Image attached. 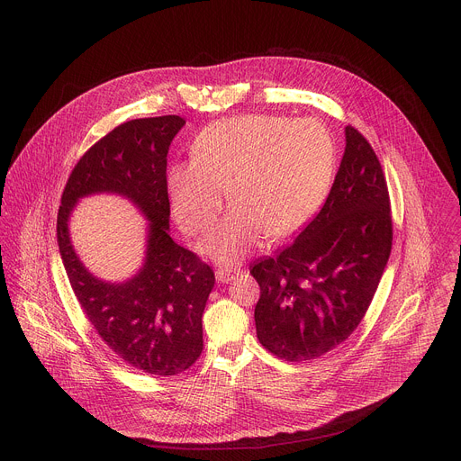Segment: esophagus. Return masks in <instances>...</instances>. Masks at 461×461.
<instances>
[{"label":"esophagus","instance_id":"obj_1","mask_svg":"<svg viewBox=\"0 0 461 461\" xmlns=\"http://www.w3.org/2000/svg\"><path fill=\"white\" fill-rule=\"evenodd\" d=\"M239 274H240V270H235V268H219V270L215 272V277H217V281H219L221 285H228V283H231Z\"/></svg>","mask_w":461,"mask_h":461}]
</instances>
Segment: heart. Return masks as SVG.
I'll return each instance as SVG.
<instances>
[{"label":"heart","instance_id":"1","mask_svg":"<svg viewBox=\"0 0 461 461\" xmlns=\"http://www.w3.org/2000/svg\"><path fill=\"white\" fill-rule=\"evenodd\" d=\"M191 162L171 167L173 215L187 235L206 233L224 206L233 210L199 244L224 267L239 265L265 240L297 231L324 203L336 171V146L312 118L244 114L196 135Z\"/></svg>","mask_w":461,"mask_h":461}]
</instances>
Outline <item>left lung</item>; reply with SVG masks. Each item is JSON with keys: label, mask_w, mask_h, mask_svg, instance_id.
Returning a JSON list of instances; mask_svg holds the SVG:
<instances>
[{"label": "left lung", "mask_w": 461, "mask_h": 461, "mask_svg": "<svg viewBox=\"0 0 461 461\" xmlns=\"http://www.w3.org/2000/svg\"><path fill=\"white\" fill-rule=\"evenodd\" d=\"M392 249L386 180L366 139L345 127V153L321 212L276 257L253 262L260 345L286 361L315 359L348 339Z\"/></svg>", "instance_id": "obj_1"}]
</instances>
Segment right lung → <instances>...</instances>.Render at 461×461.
<instances>
[{
  "label": "right lung",
  "instance_id": "obj_1",
  "mask_svg": "<svg viewBox=\"0 0 461 461\" xmlns=\"http://www.w3.org/2000/svg\"><path fill=\"white\" fill-rule=\"evenodd\" d=\"M185 123L176 114L129 120L98 140L75 166L61 194L58 246L73 292L102 341L129 366L176 375L199 359L203 313L213 270L169 235L167 151ZM120 194L149 221L141 270L109 284L93 276L70 242L68 219L89 194Z\"/></svg>",
  "mask_w": 461,
  "mask_h": 461
}]
</instances>
